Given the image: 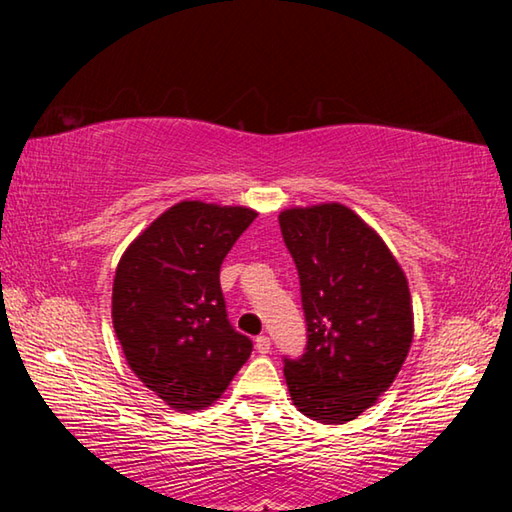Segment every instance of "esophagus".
Returning a JSON list of instances; mask_svg holds the SVG:
<instances>
[{"label":"esophagus","instance_id":"34e87169","mask_svg":"<svg viewBox=\"0 0 512 512\" xmlns=\"http://www.w3.org/2000/svg\"><path fill=\"white\" fill-rule=\"evenodd\" d=\"M255 347H257L259 354H268L270 352V339H268V336H257Z\"/></svg>","mask_w":512,"mask_h":512}]
</instances>
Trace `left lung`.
<instances>
[{
  "instance_id": "8db88e82",
  "label": "left lung",
  "mask_w": 512,
  "mask_h": 512,
  "mask_svg": "<svg viewBox=\"0 0 512 512\" xmlns=\"http://www.w3.org/2000/svg\"><path fill=\"white\" fill-rule=\"evenodd\" d=\"M308 323L306 354L286 358L288 391L303 416L345 424L394 383L413 339L407 277L372 226L345 204L279 213Z\"/></svg>"
}]
</instances>
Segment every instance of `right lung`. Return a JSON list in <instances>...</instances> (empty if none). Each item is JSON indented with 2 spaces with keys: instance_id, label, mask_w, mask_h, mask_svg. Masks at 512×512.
I'll use <instances>...</instances> for the list:
<instances>
[{
  "instance_id": "add662e5",
  "label": "right lung",
  "mask_w": 512,
  "mask_h": 512,
  "mask_svg": "<svg viewBox=\"0 0 512 512\" xmlns=\"http://www.w3.org/2000/svg\"><path fill=\"white\" fill-rule=\"evenodd\" d=\"M257 217L246 206L182 200L118 262L112 323L127 365L171 409L213 405L253 343L226 319L220 266Z\"/></svg>"
}]
</instances>
